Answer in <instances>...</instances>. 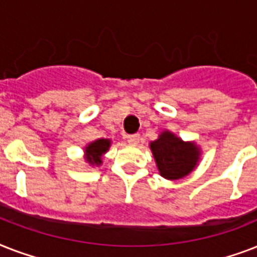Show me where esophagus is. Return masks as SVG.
Returning a JSON list of instances; mask_svg holds the SVG:
<instances>
[{"instance_id": "34e87169", "label": "esophagus", "mask_w": 257, "mask_h": 257, "mask_svg": "<svg viewBox=\"0 0 257 257\" xmlns=\"http://www.w3.org/2000/svg\"><path fill=\"white\" fill-rule=\"evenodd\" d=\"M126 141H128L129 144L137 145L139 141H140V135L139 133H136V135H129V136H126Z\"/></svg>"}]
</instances>
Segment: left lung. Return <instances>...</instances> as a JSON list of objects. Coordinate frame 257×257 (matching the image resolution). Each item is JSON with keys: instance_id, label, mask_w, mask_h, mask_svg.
<instances>
[{"instance_id": "left-lung-1", "label": "left lung", "mask_w": 257, "mask_h": 257, "mask_svg": "<svg viewBox=\"0 0 257 257\" xmlns=\"http://www.w3.org/2000/svg\"><path fill=\"white\" fill-rule=\"evenodd\" d=\"M156 167L164 179L180 180L199 165L201 148L195 141H184L171 131H163L149 143Z\"/></svg>"}]
</instances>
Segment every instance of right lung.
<instances>
[{
	"mask_svg": "<svg viewBox=\"0 0 257 257\" xmlns=\"http://www.w3.org/2000/svg\"><path fill=\"white\" fill-rule=\"evenodd\" d=\"M112 145L110 139H98L92 143H89L84 148V160L88 163L90 167H100L102 164V157L109 151Z\"/></svg>",
	"mask_w": 257,
	"mask_h": 257,
	"instance_id": "obj_1",
	"label": "right lung"
}]
</instances>
